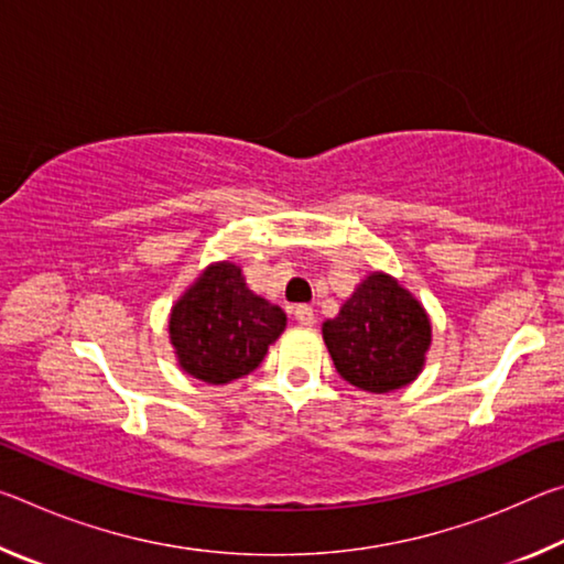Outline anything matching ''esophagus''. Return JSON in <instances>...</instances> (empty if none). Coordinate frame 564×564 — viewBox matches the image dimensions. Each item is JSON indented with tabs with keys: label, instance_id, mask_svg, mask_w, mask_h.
Listing matches in <instances>:
<instances>
[{
	"label": "esophagus",
	"instance_id": "1",
	"mask_svg": "<svg viewBox=\"0 0 564 564\" xmlns=\"http://www.w3.org/2000/svg\"><path fill=\"white\" fill-rule=\"evenodd\" d=\"M293 316L301 323V326H313V321H316V316H313V308L305 303L293 305Z\"/></svg>",
	"mask_w": 564,
	"mask_h": 564
}]
</instances>
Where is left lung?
Listing matches in <instances>:
<instances>
[{
	"mask_svg": "<svg viewBox=\"0 0 564 564\" xmlns=\"http://www.w3.org/2000/svg\"><path fill=\"white\" fill-rule=\"evenodd\" d=\"M323 340L340 378L368 393H390L415 380L431 346L423 305L398 281L373 273L323 323Z\"/></svg>",
	"mask_w": 564,
	"mask_h": 564,
	"instance_id": "left-lung-1",
	"label": "left lung"
}]
</instances>
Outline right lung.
Wrapping results in <instances>:
<instances>
[{
    "mask_svg": "<svg viewBox=\"0 0 564 564\" xmlns=\"http://www.w3.org/2000/svg\"><path fill=\"white\" fill-rule=\"evenodd\" d=\"M285 328V313L248 291L241 269L214 263L171 311L169 333L181 368L221 386L259 368Z\"/></svg>",
    "mask_w": 564,
    "mask_h": 564,
    "instance_id": "obj_1",
    "label": "right lung"
}]
</instances>
